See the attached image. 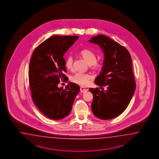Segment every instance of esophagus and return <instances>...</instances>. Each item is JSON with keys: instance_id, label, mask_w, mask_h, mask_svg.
Returning a JSON list of instances; mask_svg holds the SVG:
<instances>
[{"instance_id": "34e87169", "label": "esophagus", "mask_w": 159, "mask_h": 159, "mask_svg": "<svg viewBox=\"0 0 159 159\" xmlns=\"http://www.w3.org/2000/svg\"><path fill=\"white\" fill-rule=\"evenodd\" d=\"M87 89H84V88H83V87H80V91L81 93H86V92H87Z\"/></svg>"}]
</instances>
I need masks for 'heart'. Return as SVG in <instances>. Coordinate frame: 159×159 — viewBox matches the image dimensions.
<instances>
[{
	"label": "heart",
	"instance_id": "b5f03b06",
	"mask_svg": "<svg viewBox=\"0 0 159 159\" xmlns=\"http://www.w3.org/2000/svg\"><path fill=\"white\" fill-rule=\"evenodd\" d=\"M80 55L90 66L94 69H100L102 66V63L99 61H97L96 53L89 49H83L80 51ZM73 59L71 56L68 57L65 61V67L66 69L72 70L73 69ZM93 79V76L89 73H76L71 77V81L83 87L87 86L90 80Z\"/></svg>",
	"mask_w": 159,
	"mask_h": 159
}]
</instances>
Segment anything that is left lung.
I'll list each match as a JSON object with an SVG mask.
<instances>
[{"mask_svg":"<svg viewBox=\"0 0 159 159\" xmlns=\"http://www.w3.org/2000/svg\"><path fill=\"white\" fill-rule=\"evenodd\" d=\"M89 41L100 45L104 52V66L94 82L98 86L107 87L106 91L89 89L93 95L92 111L100 119L111 120L125 111L135 93L131 57L124 46L104 35Z\"/></svg>","mask_w":159,"mask_h":159,"instance_id":"left-lung-1","label":"left lung"}]
</instances>
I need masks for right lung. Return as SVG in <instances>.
<instances>
[{
  "label": "right lung",
  "mask_w": 159,
  "mask_h": 159,
  "mask_svg": "<svg viewBox=\"0 0 159 159\" xmlns=\"http://www.w3.org/2000/svg\"><path fill=\"white\" fill-rule=\"evenodd\" d=\"M78 36L55 35L34 49L29 65V79L35 105L43 115L54 120H61L70 112L80 91L76 83H69L65 89L58 83L68 81L64 54Z\"/></svg>",
  "instance_id": "obj_1"
}]
</instances>
